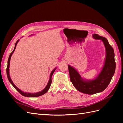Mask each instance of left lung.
Masks as SVG:
<instances>
[{
  "instance_id": "8db88e82",
  "label": "left lung",
  "mask_w": 123,
  "mask_h": 123,
  "mask_svg": "<svg viewBox=\"0 0 123 123\" xmlns=\"http://www.w3.org/2000/svg\"><path fill=\"white\" fill-rule=\"evenodd\" d=\"M93 37L103 41L106 48V57L105 64L101 72L96 79L92 80H85L80 74L72 67L68 65L70 80L78 91L88 94H94L103 91L108 87L112 79L115 70V62L113 48L107 39L98 34H93Z\"/></svg>"
}]
</instances>
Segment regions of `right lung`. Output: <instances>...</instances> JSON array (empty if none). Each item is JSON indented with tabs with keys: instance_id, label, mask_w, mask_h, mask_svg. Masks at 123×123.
I'll list each match as a JSON object with an SVG mask.
<instances>
[{
	"instance_id": "add662e5",
	"label": "right lung",
	"mask_w": 123,
	"mask_h": 123,
	"mask_svg": "<svg viewBox=\"0 0 123 123\" xmlns=\"http://www.w3.org/2000/svg\"><path fill=\"white\" fill-rule=\"evenodd\" d=\"M18 41H19V39H18L16 43H15V48H14V50L12 51V52L11 53L9 56V58H8V65H7V67H6V74H7V77H8V79L9 80L10 82L11 83V84L15 88V89H16V90L19 92L23 96H26V97H31V98H33V97H37V96H41L42 95L44 94H45L48 91V90H49L50 87V86H51V83H52V76L53 73L54 72L55 70H56V68L54 69L51 72V74H50V79H49V81H48V84L47 85L46 88H44L43 90L42 91H41L40 92H37V93H26V92H24L23 91H21L19 89H18L15 85L14 84V83H13V81H12V80H11V78H10V74H9V67H10V59H11V56H12V54L13 53V52H14L15 50L16 49V45H17V43H18Z\"/></svg>"
}]
</instances>
